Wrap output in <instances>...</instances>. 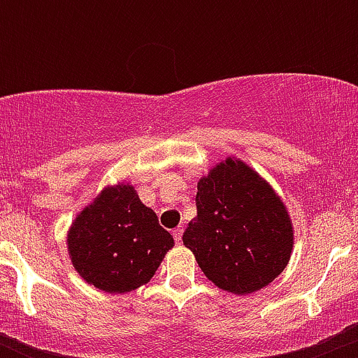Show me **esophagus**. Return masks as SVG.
<instances>
[{
	"mask_svg": "<svg viewBox=\"0 0 358 358\" xmlns=\"http://www.w3.org/2000/svg\"><path fill=\"white\" fill-rule=\"evenodd\" d=\"M182 236H183V227H176V229L173 230V237H175L176 243H180V241H182Z\"/></svg>",
	"mask_w": 358,
	"mask_h": 358,
	"instance_id": "34e87169",
	"label": "esophagus"
}]
</instances>
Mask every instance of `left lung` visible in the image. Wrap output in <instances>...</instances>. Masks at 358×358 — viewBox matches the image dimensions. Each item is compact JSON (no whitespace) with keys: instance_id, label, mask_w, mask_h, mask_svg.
<instances>
[{"instance_id":"8db88e82","label":"left lung","mask_w":358,"mask_h":358,"mask_svg":"<svg viewBox=\"0 0 358 358\" xmlns=\"http://www.w3.org/2000/svg\"><path fill=\"white\" fill-rule=\"evenodd\" d=\"M196 206L183 244L215 286L248 294L286 268L292 249L286 206L244 162L227 159L201 178Z\"/></svg>"}]
</instances>
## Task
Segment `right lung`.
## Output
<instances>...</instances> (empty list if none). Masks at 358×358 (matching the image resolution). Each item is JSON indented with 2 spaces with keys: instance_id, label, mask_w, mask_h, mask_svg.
Instances as JSON below:
<instances>
[{
  "instance_id": "obj_1",
  "label": "right lung",
  "mask_w": 358,
  "mask_h": 358,
  "mask_svg": "<svg viewBox=\"0 0 358 358\" xmlns=\"http://www.w3.org/2000/svg\"><path fill=\"white\" fill-rule=\"evenodd\" d=\"M69 255L79 275L106 292L149 282L175 241L131 185L109 187L69 230Z\"/></svg>"
}]
</instances>
